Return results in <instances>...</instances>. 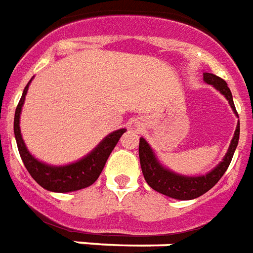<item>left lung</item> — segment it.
I'll use <instances>...</instances> for the list:
<instances>
[{
	"label": "left lung",
	"instance_id": "8db88e82",
	"mask_svg": "<svg viewBox=\"0 0 253 253\" xmlns=\"http://www.w3.org/2000/svg\"><path fill=\"white\" fill-rule=\"evenodd\" d=\"M204 80L208 84H212L213 87H216L228 99L232 110L237 114L235 103L232 99L231 89L228 87V84L225 83V80H222L221 78H218L216 75L207 74V72L204 74ZM239 135H240V123H237L235 136L232 139L225 158L211 173L201 175V177H184V175L175 174L164 168L157 161L149 143L143 138H141V141H139V161H141L142 173H143L146 182L150 185V188L157 190L158 193L165 194L168 197L177 198V200H192V198L203 196L220 181V178L228 169L232 157L236 150L237 143H239Z\"/></svg>",
	"mask_w": 253,
	"mask_h": 253
}]
</instances>
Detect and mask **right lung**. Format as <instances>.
Wrapping results in <instances>:
<instances>
[{"instance_id":"obj_1","label":"right lung","mask_w":253,"mask_h":253,"mask_svg":"<svg viewBox=\"0 0 253 253\" xmlns=\"http://www.w3.org/2000/svg\"><path fill=\"white\" fill-rule=\"evenodd\" d=\"M28 87H29V83L27 84L21 99L17 104L16 114H14V136H16L18 153L21 155L22 162L32 175V178L46 190L59 192V193L74 192V190H79V189L92 185L99 178L104 165L107 162L108 155L111 154L119 138L126 130L121 128V130L111 132L99 143L98 147L92 153H89L83 160L78 161L75 164L67 165V166H49V165L42 164L40 161H37L33 155L29 154L27 146L22 141L21 131H20V114H21Z\"/></svg>"}]
</instances>
